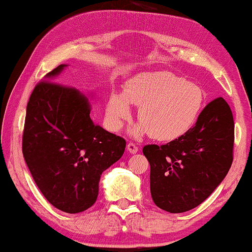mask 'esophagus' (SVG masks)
<instances>
[{
  "mask_svg": "<svg viewBox=\"0 0 252 252\" xmlns=\"http://www.w3.org/2000/svg\"><path fill=\"white\" fill-rule=\"evenodd\" d=\"M126 149H128V151L131 155H135V154H137V152H138V148H137V145L133 144V143H128V145H126Z\"/></svg>",
  "mask_w": 252,
  "mask_h": 252,
  "instance_id": "esophagus-1",
  "label": "esophagus"
}]
</instances>
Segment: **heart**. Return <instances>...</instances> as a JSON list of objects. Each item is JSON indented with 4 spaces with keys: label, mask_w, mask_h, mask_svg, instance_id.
Returning <instances> with one entry per match:
<instances>
[{
    "label": "heart",
    "mask_w": 252,
    "mask_h": 252,
    "mask_svg": "<svg viewBox=\"0 0 252 252\" xmlns=\"http://www.w3.org/2000/svg\"><path fill=\"white\" fill-rule=\"evenodd\" d=\"M139 107V123L129 129L141 138L150 132L158 141H172L194 126L205 104L199 86L170 72H148L126 82L124 95L113 93L107 103V121L117 131L131 116L130 105Z\"/></svg>",
    "instance_id": "b5f03b06"
}]
</instances>
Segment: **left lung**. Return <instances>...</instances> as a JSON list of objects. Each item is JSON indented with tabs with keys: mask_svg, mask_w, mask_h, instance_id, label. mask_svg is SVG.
<instances>
[{
	"mask_svg": "<svg viewBox=\"0 0 252 252\" xmlns=\"http://www.w3.org/2000/svg\"><path fill=\"white\" fill-rule=\"evenodd\" d=\"M234 128L230 107L218 97L179 138L161 146H144L156 206L168 213H184L205 201L231 166Z\"/></svg>",
	"mask_w": 252,
	"mask_h": 252,
	"instance_id": "1",
	"label": "left lung"
}]
</instances>
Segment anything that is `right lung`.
Here are the masks:
<instances>
[{
    "instance_id": "obj_1",
    "label": "right lung",
    "mask_w": 252,
    "mask_h": 252,
    "mask_svg": "<svg viewBox=\"0 0 252 252\" xmlns=\"http://www.w3.org/2000/svg\"><path fill=\"white\" fill-rule=\"evenodd\" d=\"M67 66L47 73L29 98L23 156L47 201L75 214L96 201L101 174L122 157L126 141L91 119L93 93L53 84Z\"/></svg>"
}]
</instances>
